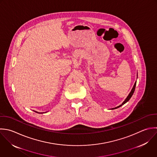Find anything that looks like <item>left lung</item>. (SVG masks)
<instances>
[{"mask_svg":"<svg viewBox=\"0 0 157 157\" xmlns=\"http://www.w3.org/2000/svg\"><path fill=\"white\" fill-rule=\"evenodd\" d=\"M136 81L135 82V84H134V86H133V88H132V90H131V92H130V94H128V95L127 96V97L126 98V99L124 100V101L121 105H119V106H117V107H116V108H112L111 109H117V108H119V107H121V106H122V105H124V104H125L127 102H128V101H129V100L131 98V97H132V95H133V93H134V92H135V87H136Z\"/></svg>","mask_w":157,"mask_h":157,"instance_id":"obj_1","label":"left lung"}]
</instances>
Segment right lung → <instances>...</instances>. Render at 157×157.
<instances>
[{
  "label": "right lung",
  "mask_w": 157,
  "mask_h": 157,
  "mask_svg": "<svg viewBox=\"0 0 157 157\" xmlns=\"http://www.w3.org/2000/svg\"><path fill=\"white\" fill-rule=\"evenodd\" d=\"M35 111V113H38V114H43V113H38V112H37V111ZM45 113H46V112H45Z\"/></svg>",
  "instance_id": "add662e5"
}]
</instances>
